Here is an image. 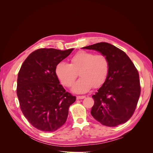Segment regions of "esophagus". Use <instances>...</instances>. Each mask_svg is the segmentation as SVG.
<instances>
[{"instance_id":"obj_1","label":"esophagus","mask_w":153,"mask_h":153,"mask_svg":"<svg viewBox=\"0 0 153 153\" xmlns=\"http://www.w3.org/2000/svg\"><path fill=\"white\" fill-rule=\"evenodd\" d=\"M85 96H76V99L77 100H82V99H84L85 98Z\"/></svg>"}]
</instances>
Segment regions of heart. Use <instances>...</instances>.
I'll return each mask as SVG.
<instances>
[{"label":"heart","mask_w":153,"mask_h":153,"mask_svg":"<svg viewBox=\"0 0 153 153\" xmlns=\"http://www.w3.org/2000/svg\"><path fill=\"white\" fill-rule=\"evenodd\" d=\"M110 70L108 59L103 54L80 51L74 55L70 64L61 62L55 67L56 76L66 87H71L78 76H81L72 87V91L84 94L89 91L93 85H102L108 77Z\"/></svg>","instance_id":"1"}]
</instances>
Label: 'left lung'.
I'll list each match as a JSON object with an SVG mask.
<instances>
[{
    "label": "left lung",
    "instance_id": "obj_1",
    "mask_svg": "<svg viewBox=\"0 0 153 153\" xmlns=\"http://www.w3.org/2000/svg\"><path fill=\"white\" fill-rule=\"evenodd\" d=\"M84 49L93 50L107 57L110 70L98 92L91 114L96 121L109 127L117 126L131 117L140 95L139 75L131 59L115 46L101 42Z\"/></svg>",
    "mask_w": 153,
    "mask_h": 153
}]
</instances>
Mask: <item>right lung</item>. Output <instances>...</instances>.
<instances>
[{
  "label": "right lung",
  "mask_w": 153,
  "mask_h": 153,
  "mask_svg": "<svg viewBox=\"0 0 153 153\" xmlns=\"http://www.w3.org/2000/svg\"><path fill=\"white\" fill-rule=\"evenodd\" d=\"M74 48H40L32 52L18 72L17 96L23 114L39 130L55 131L66 123L76 97L60 84L55 67Z\"/></svg>",
  "instance_id": "1"
}]
</instances>
